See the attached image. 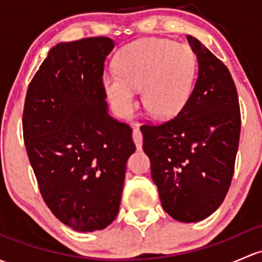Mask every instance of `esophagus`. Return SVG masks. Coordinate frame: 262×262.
Masks as SVG:
<instances>
[{
	"label": "esophagus",
	"instance_id": "1",
	"mask_svg": "<svg viewBox=\"0 0 262 262\" xmlns=\"http://www.w3.org/2000/svg\"><path fill=\"white\" fill-rule=\"evenodd\" d=\"M133 140H134V143H136L137 149L142 150L143 136H142V132H140L138 128H134V129H133Z\"/></svg>",
	"mask_w": 262,
	"mask_h": 262
}]
</instances>
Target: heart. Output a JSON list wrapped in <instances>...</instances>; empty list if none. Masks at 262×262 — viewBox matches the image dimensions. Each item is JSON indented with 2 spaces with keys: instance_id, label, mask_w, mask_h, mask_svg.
<instances>
[{
  "instance_id": "1",
  "label": "heart",
  "mask_w": 262,
  "mask_h": 262,
  "mask_svg": "<svg viewBox=\"0 0 262 262\" xmlns=\"http://www.w3.org/2000/svg\"><path fill=\"white\" fill-rule=\"evenodd\" d=\"M191 49L161 38L129 43L117 56L115 73L104 75V89L122 117L136 106L142 93L143 108L157 118L174 115L186 103L194 75Z\"/></svg>"
}]
</instances>
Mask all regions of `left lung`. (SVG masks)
<instances>
[{"mask_svg": "<svg viewBox=\"0 0 262 262\" xmlns=\"http://www.w3.org/2000/svg\"><path fill=\"white\" fill-rule=\"evenodd\" d=\"M187 40L198 61L191 95L177 117L140 130L163 210L177 221L198 222L220 207L230 188L241 115L228 69L196 37Z\"/></svg>", "mask_w": 262, "mask_h": 262, "instance_id": "left-lung-1", "label": "left lung"}]
</instances>
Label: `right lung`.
<instances>
[{
  "label": "right lung",
  "instance_id": "1",
  "mask_svg": "<svg viewBox=\"0 0 262 262\" xmlns=\"http://www.w3.org/2000/svg\"><path fill=\"white\" fill-rule=\"evenodd\" d=\"M109 37L60 42L29 85L22 128L41 196L56 219L79 232L117 217L132 128L108 112L104 62Z\"/></svg>",
  "mask_w": 262,
  "mask_h": 262
}]
</instances>
